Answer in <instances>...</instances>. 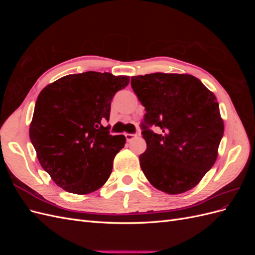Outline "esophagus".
I'll list each match as a JSON object with an SVG mask.
<instances>
[{
    "instance_id": "1",
    "label": "esophagus",
    "mask_w": 255,
    "mask_h": 255,
    "mask_svg": "<svg viewBox=\"0 0 255 255\" xmlns=\"http://www.w3.org/2000/svg\"><path fill=\"white\" fill-rule=\"evenodd\" d=\"M136 137H137V134H128V133L126 134V138L128 141H132L133 139H135Z\"/></svg>"
}]
</instances>
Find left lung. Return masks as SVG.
<instances>
[{
	"instance_id": "left-lung-1",
	"label": "left lung",
	"mask_w": 255,
	"mask_h": 255,
	"mask_svg": "<svg viewBox=\"0 0 255 255\" xmlns=\"http://www.w3.org/2000/svg\"><path fill=\"white\" fill-rule=\"evenodd\" d=\"M130 85L145 110L140 128L146 150L139 156L145 177L169 195L194 188L218 155L225 127L217 99L189 74L137 75Z\"/></svg>"
}]
</instances>
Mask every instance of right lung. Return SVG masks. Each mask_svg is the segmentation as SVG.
I'll use <instances>...</instances> for the list:
<instances>
[{"label":"right lung","instance_id":"right-lung-1","mask_svg":"<svg viewBox=\"0 0 255 255\" xmlns=\"http://www.w3.org/2000/svg\"><path fill=\"white\" fill-rule=\"evenodd\" d=\"M129 78L109 72L69 74L44 87L38 96L29 138L41 167L59 187L86 195L102 187L114 158L126 143L111 135V104Z\"/></svg>","mask_w":255,"mask_h":255}]
</instances>
